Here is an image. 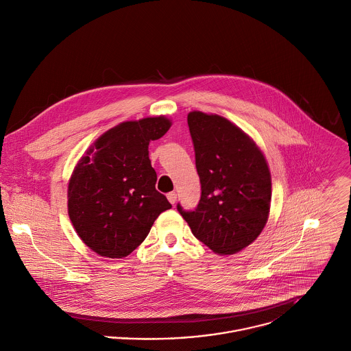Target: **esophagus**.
Listing matches in <instances>:
<instances>
[{"mask_svg":"<svg viewBox=\"0 0 351 351\" xmlns=\"http://www.w3.org/2000/svg\"><path fill=\"white\" fill-rule=\"evenodd\" d=\"M167 199H169V202H170L171 204H174V203L177 202V193H176V192L167 193Z\"/></svg>","mask_w":351,"mask_h":351,"instance_id":"obj_1","label":"esophagus"}]
</instances>
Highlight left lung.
Returning a JSON list of instances; mask_svg holds the SVG:
<instances>
[{"label": "left lung", "mask_w": 351, "mask_h": 351, "mask_svg": "<svg viewBox=\"0 0 351 351\" xmlns=\"http://www.w3.org/2000/svg\"><path fill=\"white\" fill-rule=\"evenodd\" d=\"M202 196L195 210H177L193 236L215 254L251 244L266 225L271 178L255 143L219 115L188 114Z\"/></svg>", "instance_id": "obj_1"}]
</instances>
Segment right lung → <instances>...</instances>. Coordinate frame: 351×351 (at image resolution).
Instances as JSON below:
<instances>
[{
    "label": "right lung",
    "mask_w": 351,
    "mask_h": 351,
    "mask_svg": "<svg viewBox=\"0 0 351 351\" xmlns=\"http://www.w3.org/2000/svg\"><path fill=\"white\" fill-rule=\"evenodd\" d=\"M165 117L118 125L88 149L69 184V215L82 241L101 256L123 258L148 236L160 213L171 208L156 191L149 141L166 134Z\"/></svg>",
    "instance_id": "right-lung-1"
}]
</instances>
